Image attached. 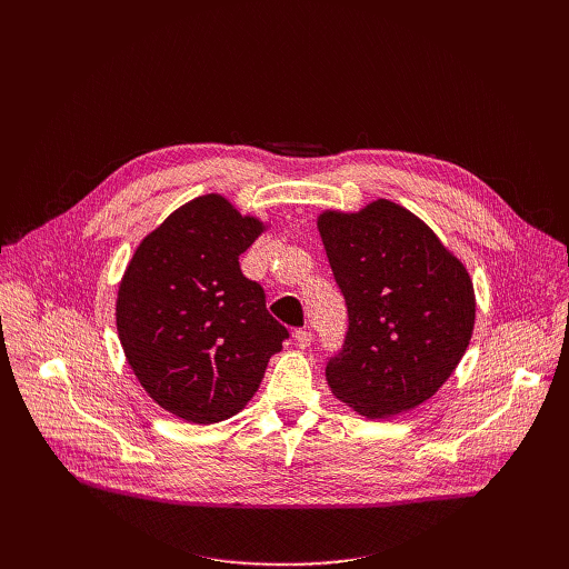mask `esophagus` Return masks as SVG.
Returning a JSON list of instances; mask_svg holds the SVG:
<instances>
[{"instance_id": "34e87169", "label": "esophagus", "mask_w": 569, "mask_h": 569, "mask_svg": "<svg viewBox=\"0 0 569 569\" xmlns=\"http://www.w3.org/2000/svg\"><path fill=\"white\" fill-rule=\"evenodd\" d=\"M295 342H297L299 349H308L310 342H312V333L306 331V329H297L295 331Z\"/></svg>"}]
</instances>
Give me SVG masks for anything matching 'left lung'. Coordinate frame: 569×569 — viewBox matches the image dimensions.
Wrapping results in <instances>:
<instances>
[{
  "instance_id": "1",
  "label": "left lung",
  "mask_w": 569,
  "mask_h": 569,
  "mask_svg": "<svg viewBox=\"0 0 569 569\" xmlns=\"http://www.w3.org/2000/svg\"><path fill=\"white\" fill-rule=\"evenodd\" d=\"M317 229L349 308L345 349L327 365L333 396L367 419L419 408L472 336L466 266L419 216L385 198L321 211Z\"/></svg>"
}]
</instances>
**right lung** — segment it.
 <instances>
[{
  "instance_id": "1",
  "label": "right lung",
  "mask_w": 569,
  "mask_h": 569,
  "mask_svg": "<svg viewBox=\"0 0 569 569\" xmlns=\"http://www.w3.org/2000/svg\"><path fill=\"white\" fill-rule=\"evenodd\" d=\"M224 196L176 209L134 250L117 292V331L146 393L178 419L218 423L257 393L288 338L238 257L266 231Z\"/></svg>"
}]
</instances>
